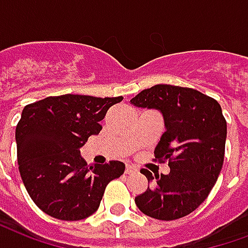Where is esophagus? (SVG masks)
I'll list each match as a JSON object with an SVG mask.
<instances>
[{
    "label": "esophagus",
    "instance_id": "34e87169",
    "mask_svg": "<svg viewBox=\"0 0 248 248\" xmlns=\"http://www.w3.org/2000/svg\"><path fill=\"white\" fill-rule=\"evenodd\" d=\"M136 171V169L133 166H131V165H126L125 166V174H133Z\"/></svg>",
    "mask_w": 248,
    "mask_h": 248
}]
</instances>
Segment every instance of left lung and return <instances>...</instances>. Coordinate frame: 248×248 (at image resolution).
<instances>
[{
  "mask_svg": "<svg viewBox=\"0 0 248 248\" xmlns=\"http://www.w3.org/2000/svg\"><path fill=\"white\" fill-rule=\"evenodd\" d=\"M131 103L163 115L166 132L154 155L170 166L169 174L155 178L141 170L153 186L135 197L136 205L153 218H182L204 202L222 169L228 131L221 106L200 91L172 85L145 89Z\"/></svg>",
  "mask_w": 248,
  "mask_h": 248,
  "instance_id": "left-lung-1",
  "label": "left lung"
}]
</instances>
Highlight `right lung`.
<instances>
[{"instance_id": "obj_1", "label": "right lung", "mask_w": 248, "mask_h": 248, "mask_svg": "<svg viewBox=\"0 0 248 248\" xmlns=\"http://www.w3.org/2000/svg\"><path fill=\"white\" fill-rule=\"evenodd\" d=\"M122 100L65 94L23 108L16 128L20 178L44 213L62 221L86 218L98 210L107 184L123 175V162L89 166L79 152L99 133L109 107Z\"/></svg>"}]
</instances>
